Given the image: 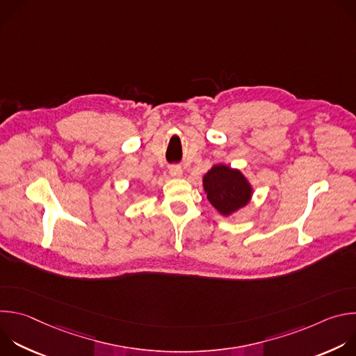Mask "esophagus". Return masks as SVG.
<instances>
[{
	"label": "esophagus",
	"mask_w": 356,
	"mask_h": 356,
	"mask_svg": "<svg viewBox=\"0 0 356 356\" xmlns=\"http://www.w3.org/2000/svg\"><path fill=\"white\" fill-rule=\"evenodd\" d=\"M169 173L172 177H180L183 175V170L179 165H172V166H169Z\"/></svg>",
	"instance_id": "obj_1"
}]
</instances>
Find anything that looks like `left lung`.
Returning <instances> with one entry per match:
<instances>
[{"label":"left lung","mask_w":356,"mask_h":356,"mask_svg":"<svg viewBox=\"0 0 356 356\" xmlns=\"http://www.w3.org/2000/svg\"><path fill=\"white\" fill-rule=\"evenodd\" d=\"M207 198L222 214L229 216L248 204L252 190L239 170L217 165L202 179Z\"/></svg>","instance_id":"left-lung-1"}]
</instances>
